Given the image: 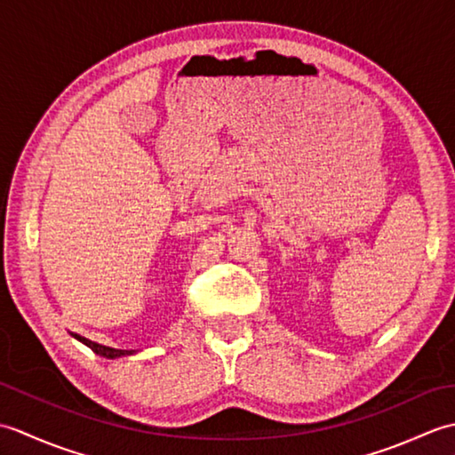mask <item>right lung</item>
Wrapping results in <instances>:
<instances>
[{
	"mask_svg": "<svg viewBox=\"0 0 455 455\" xmlns=\"http://www.w3.org/2000/svg\"><path fill=\"white\" fill-rule=\"evenodd\" d=\"M76 340L85 344L88 347H92L93 354H98L101 357H108V360H115V357H123V355H131V354H137V350H117V347H109V346H103L98 342H92L88 338H84L80 334H72Z\"/></svg>",
	"mask_w": 455,
	"mask_h": 455,
	"instance_id": "obj_1",
	"label": "right lung"
}]
</instances>
